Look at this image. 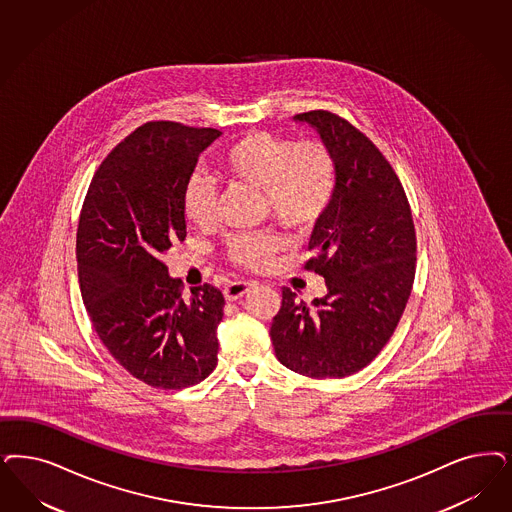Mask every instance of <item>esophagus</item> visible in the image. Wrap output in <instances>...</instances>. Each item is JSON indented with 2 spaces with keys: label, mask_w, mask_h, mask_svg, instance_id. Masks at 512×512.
I'll list each match as a JSON object with an SVG mask.
<instances>
[{
  "label": "esophagus",
  "mask_w": 512,
  "mask_h": 512,
  "mask_svg": "<svg viewBox=\"0 0 512 512\" xmlns=\"http://www.w3.org/2000/svg\"><path fill=\"white\" fill-rule=\"evenodd\" d=\"M253 283L247 282H232L225 287V297L227 300H238L240 297H244L247 291L251 289Z\"/></svg>",
  "instance_id": "1"
}]
</instances>
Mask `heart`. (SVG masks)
Returning <instances> with one entry per match:
<instances>
[{"label":"heart","mask_w":512,"mask_h":512,"mask_svg":"<svg viewBox=\"0 0 512 512\" xmlns=\"http://www.w3.org/2000/svg\"><path fill=\"white\" fill-rule=\"evenodd\" d=\"M219 166L232 183L263 193L266 215L282 229L300 232L316 227L335 198L336 159L323 141L295 143L268 132H251L223 151ZM183 213L194 227H212L217 187L210 177L194 174L187 179ZM278 247L272 234H236L227 253L234 265L259 270Z\"/></svg>","instance_id":"b5f03b06"}]
</instances>
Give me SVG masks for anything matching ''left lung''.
Masks as SVG:
<instances>
[{"instance_id": "left-lung-1", "label": "left lung", "mask_w": 512, "mask_h": 512, "mask_svg": "<svg viewBox=\"0 0 512 512\" xmlns=\"http://www.w3.org/2000/svg\"><path fill=\"white\" fill-rule=\"evenodd\" d=\"M336 159L335 198L314 227L304 270L325 278L312 306L283 287L270 338L278 361L310 378H346L382 352L416 274V229L405 189L382 151L331 111L295 115Z\"/></svg>"}]
</instances>
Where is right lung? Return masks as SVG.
<instances>
[{"label": "right lung", "mask_w": 512, "mask_h": 512, "mask_svg": "<svg viewBox=\"0 0 512 512\" xmlns=\"http://www.w3.org/2000/svg\"><path fill=\"white\" fill-rule=\"evenodd\" d=\"M215 128L141 124L90 181L77 229L81 297L113 359L151 388L183 389L217 365L223 293L181 295L160 255L187 236L183 189Z\"/></svg>", "instance_id": "1"}]
</instances>
